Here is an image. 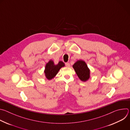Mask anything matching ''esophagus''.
I'll return each mask as SVG.
<instances>
[{
	"label": "esophagus",
	"mask_w": 130,
	"mask_h": 130,
	"mask_svg": "<svg viewBox=\"0 0 130 130\" xmlns=\"http://www.w3.org/2000/svg\"><path fill=\"white\" fill-rule=\"evenodd\" d=\"M65 65L66 67H69L70 66V64L69 63H66Z\"/></svg>",
	"instance_id": "1"
}]
</instances>
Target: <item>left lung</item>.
Listing matches in <instances>:
<instances>
[{"mask_svg": "<svg viewBox=\"0 0 130 130\" xmlns=\"http://www.w3.org/2000/svg\"><path fill=\"white\" fill-rule=\"evenodd\" d=\"M72 67L81 81L85 82L89 78L90 70L84 61H78L73 65Z\"/></svg>", "mask_w": 130, "mask_h": 130, "instance_id": "8db88e82", "label": "left lung"}]
</instances>
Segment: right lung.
<instances>
[{"instance_id":"add662e5","label":"right lung","mask_w":130,"mask_h":130,"mask_svg":"<svg viewBox=\"0 0 130 130\" xmlns=\"http://www.w3.org/2000/svg\"><path fill=\"white\" fill-rule=\"evenodd\" d=\"M64 66V63L62 61L59 62V63L57 65H54L53 61H49V62L47 63L46 65L45 70L44 71L47 79L48 80H51L53 78L56 76L59 70Z\"/></svg>"}]
</instances>
